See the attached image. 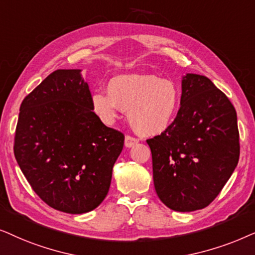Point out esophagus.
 I'll return each mask as SVG.
<instances>
[{
  "mask_svg": "<svg viewBox=\"0 0 255 255\" xmlns=\"http://www.w3.org/2000/svg\"><path fill=\"white\" fill-rule=\"evenodd\" d=\"M138 142V140L136 137H133V136H129V135H127V136L125 137V145L127 148H130L135 145Z\"/></svg>",
  "mask_w": 255,
  "mask_h": 255,
  "instance_id": "obj_1",
  "label": "esophagus"
}]
</instances>
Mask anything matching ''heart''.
I'll return each mask as SVG.
<instances>
[{"instance_id": "obj_1", "label": "heart", "mask_w": 255, "mask_h": 255, "mask_svg": "<svg viewBox=\"0 0 255 255\" xmlns=\"http://www.w3.org/2000/svg\"><path fill=\"white\" fill-rule=\"evenodd\" d=\"M107 92L92 96V107L98 117L105 124H113L119 112H128L130 126L143 136L167 130L181 104L174 81L151 74H120L108 81Z\"/></svg>"}]
</instances>
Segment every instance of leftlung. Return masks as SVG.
<instances>
[{
  "label": "left lung",
  "instance_id": "left-lung-1",
  "mask_svg": "<svg viewBox=\"0 0 255 255\" xmlns=\"http://www.w3.org/2000/svg\"><path fill=\"white\" fill-rule=\"evenodd\" d=\"M147 143L163 204L179 212L204 209L238 164L237 112L209 78L188 73L182 79L181 107L174 122Z\"/></svg>",
  "mask_w": 255,
  "mask_h": 255
}]
</instances>
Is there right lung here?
<instances>
[{"label":"right lung","instance_id":"right-lung-1","mask_svg":"<svg viewBox=\"0 0 255 255\" xmlns=\"http://www.w3.org/2000/svg\"><path fill=\"white\" fill-rule=\"evenodd\" d=\"M80 72L54 71L24 98L13 143L33 191L51 208L72 215L104 201L125 141L93 112Z\"/></svg>","mask_w":255,"mask_h":255}]
</instances>
